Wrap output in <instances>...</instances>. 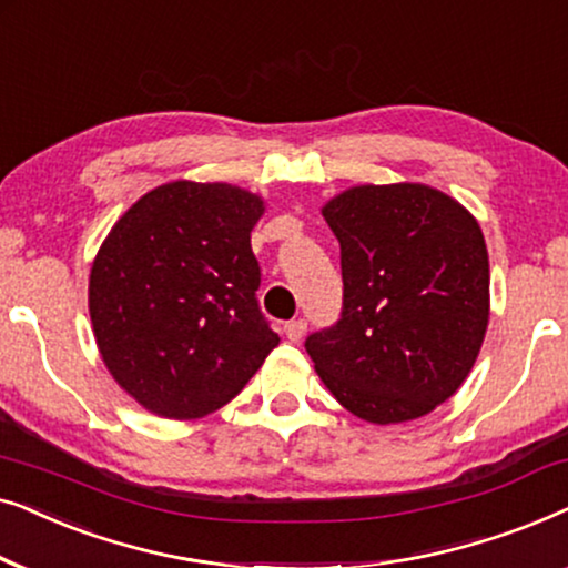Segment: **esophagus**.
Returning a JSON list of instances; mask_svg holds the SVG:
<instances>
[{"label": "esophagus", "mask_w": 568, "mask_h": 568, "mask_svg": "<svg viewBox=\"0 0 568 568\" xmlns=\"http://www.w3.org/2000/svg\"><path fill=\"white\" fill-rule=\"evenodd\" d=\"M305 331H307V323L302 321V317H297V321H290L284 325V333L286 338L292 341V344H300L302 338H305Z\"/></svg>", "instance_id": "esophagus-1"}]
</instances>
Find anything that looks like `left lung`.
<instances>
[{
	"instance_id": "1",
	"label": "left lung",
	"mask_w": 568,
	"mask_h": 568,
	"mask_svg": "<svg viewBox=\"0 0 568 568\" xmlns=\"http://www.w3.org/2000/svg\"><path fill=\"white\" fill-rule=\"evenodd\" d=\"M344 310L305 341L317 377L369 424L432 414L470 375L488 328V251L460 201L424 183L354 185L323 206Z\"/></svg>"
}]
</instances>
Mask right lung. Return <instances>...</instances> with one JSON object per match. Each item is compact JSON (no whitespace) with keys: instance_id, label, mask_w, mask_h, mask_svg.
<instances>
[{"instance_id":"obj_1","label":"right lung","mask_w":568,"mask_h":568,"mask_svg":"<svg viewBox=\"0 0 568 568\" xmlns=\"http://www.w3.org/2000/svg\"><path fill=\"white\" fill-rule=\"evenodd\" d=\"M266 201L232 183H162L113 224L90 268L98 352L154 416L227 406L278 336L261 315L251 232Z\"/></svg>"}]
</instances>
